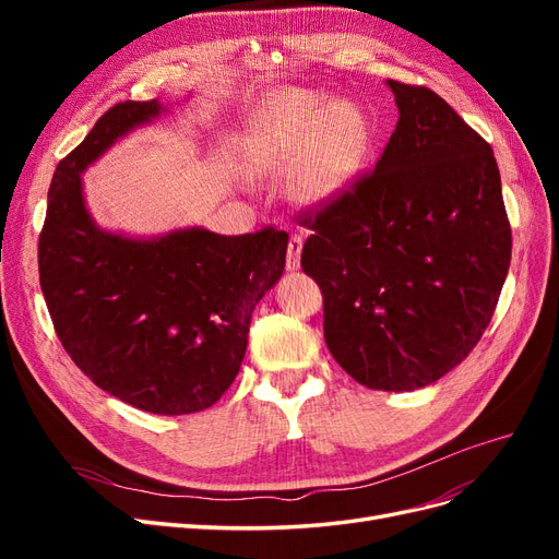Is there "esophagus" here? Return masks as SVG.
<instances>
[{
  "instance_id": "34e87169",
  "label": "esophagus",
  "mask_w": 559,
  "mask_h": 559,
  "mask_svg": "<svg viewBox=\"0 0 559 559\" xmlns=\"http://www.w3.org/2000/svg\"><path fill=\"white\" fill-rule=\"evenodd\" d=\"M300 253H302V238L300 235H292L289 251H286V270H289V273H296L300 267Z\"/></svg>"
}]
</instances>
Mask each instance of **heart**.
Returning <instances> with one entry per match:
<instances>
[{"label": "heart", "instance_id": "b5f03b06", "mask_svg": "<svg viewBox=\"0 0 559 559\" xmlns=\"http://www.w3.org/2000/svg\"><path fill=\"white\" fill-rule=\"evenodd\" d=\"M370 151L366 116L345 103L284 93L261 111L251 160L261 170H298L294 191L306 205H326L357 179Z\"/></svg>", "mask_w": 559, "mask_h": 559}]
</instances>
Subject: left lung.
<instances>
[{"label":"left lung","mask_w":559,"mask_h":559,"mask_svg":"<svg viewBox=\"0 0 559 559\" xmlns=\"http://www.w3.org/2000/svg\"><path fill=\"white\" fill-rule=\"evenodd\" d=\"M399 121L373 175L314 218L300 265L324 296V337L382 392L443 378L478 345L511 265L497 158L443 97L386 81Z\"/></svg>","instance_id":"1"}]
</instances>
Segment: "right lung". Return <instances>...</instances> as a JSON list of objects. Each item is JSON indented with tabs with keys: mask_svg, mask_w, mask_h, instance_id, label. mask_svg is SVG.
<instances>
[{
	"mask_svg": "<svg viewBox=\"0 0 559 559\" xmlns=\"http://www.w3.org/2000/svg\"><path fill=\"white\" fill-rule=\"evenodd\" d=\"M170 109L158 99L116 105L58 163L39 282L62 347L99 389L146 413L189 415L238 376L253 308L282 277L289 235L189 226L144 238L95 222L83 173Z\"/></svg>",
	"mask_w": 559,
	"mask_h": 559,
	"instance_id": "obj_1",
	"label": "right lung"
}]
</instances>
